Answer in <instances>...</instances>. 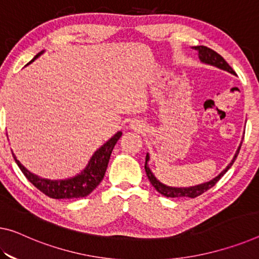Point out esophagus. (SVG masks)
I'll return each mask as SVG.
<instances>
[{
  "label": "esophagus",
  "mask_w": 259,
  "mask_h": 259,
  "mask_svg": "<svg viewBox=\"0 0 259 259\" xmlns=\"http://www.w3.org/2000/svg\"><path fill=\"white\" fill-rule=\"evenodd\" d=\"M130 127H131V128H132V130H141V128H142V125L139 124L138 121H132V122H131V124H130Z\"/></svg>",
  "instance_id": "34e87169"
}]
</instances>
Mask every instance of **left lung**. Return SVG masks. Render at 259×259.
Wrapping results in <instances>:
<instances>
[{"mask_svg": "<svg viewBox=\"0 0 259 259\" xmlns=\"http://www.w3.org/2000/svg\"><path fill=\"white\" fill-rule=\"evenodd\" d=\"M192 49L197 52L198 58H199V60H200L201 63H205V65H208V66L217 67V68H219V69L228 71V73L233 74V75H236V73L233 70L232 67H230L228 63H227L225 59L222 58L220 54H218L215 51L210 50L206 46H193ZM241 146H242V140H241L240 146L237 147V150L235 152V155H234L233 160L229 162V164L227 165L226 168L218 175V176L212 178V180L208 181V182L201 183V184H198V185L186 186V188H177V186H169V185L163 184V183H161L156 177H155L153 171L150 170V168H149L148 162L150 160V156H149L148 153H147V155H146L145 170H146L147 176H148L149 182L152 183V185L154 186L155 190H156L158 193H161L162 196H164L166 198H196L198 196H200V194H202L204 192H206V191L209 190L210 188H213V186L219 182V180H220V178L224 176L227 171L229 170L230 166L233 165V163L235 162L238 153H240Z\"/></svg>", "mask_w": 259, "mask_h": 259, "instance_id": "obj_1", "label": "left lung"}]
</instances>
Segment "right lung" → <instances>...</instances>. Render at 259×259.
I'll list each match as a JSON object with an SVG mask.
<instances>
[{
  "instance_id": "right-lung-1",
  "label": "right lung",
  "mask_w": 259,
  "mask_h": 259,
  "mask_svg": "<svg viewBox=\"0 0 259 259\" xmlns=\"http://www.w3.org/2000/svg\"><path fill=\"white\" fill-rule=\"evenodd\" d=\"M45 51L39 52L35 57L31 60L27 65L33 62L35 59H38ZM26 65V66H27ZM121 131L111 137L104 145L99 147V148L90 157L88 164L83 169L81 172L75 175L73 177L63 178V180H49V178H44L38 176L33 172H31L29 169H26L16 155L13 152V156L15 158L16 163L22 170V172L25 175V177L29 180L32 184L40 190L42 193L46 196L53 199H77L83 198L90 194L93 191L97 188L99 183L104 178L105 171L109 164L111 153L116 146L117 141L121 137Z\"/></svg>"
}]
</instances>
